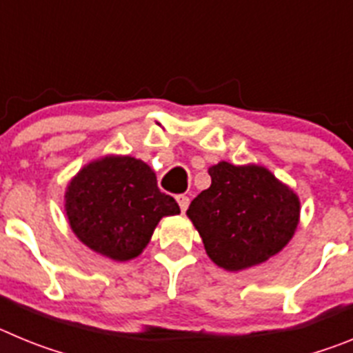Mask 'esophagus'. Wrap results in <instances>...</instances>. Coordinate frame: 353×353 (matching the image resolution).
<instances>
[{
  "label": "esophagus",
  "mask_w": 353,
  "mask_h": 353,
  "mask_svg": "<svg viewBox=\"0 0 353 353\" xmlns=\"http://www.w3.org/2000/svg\"><path fill=\"white\" fill-rule=\"evenodd\" d=\"M176 201H179V205H180V210L185 212L187 207H189V196L179 194L176 196Z\"/></svg>",
  "instance_id": "1"
}]
</instances>
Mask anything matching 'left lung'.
<instances>
[{
  "instance_id": "obj_1",
  "label": "left lung",
  "mask_w": 353,
  "mask_h": 353,
  "mask_svg": "<svg viewBox=\"0 0 353 353\" xmlns=\"http://www.w3.org/2000/svg\"><path fill=\"white\" fill-rule=\"evenodd\" d=\"M212 183L189 205L187 215L205 251L223 269L244 270L277 254L293 236L301 215L297 194L263 166L219 162Z\"/></svg>"
}]
</instances>
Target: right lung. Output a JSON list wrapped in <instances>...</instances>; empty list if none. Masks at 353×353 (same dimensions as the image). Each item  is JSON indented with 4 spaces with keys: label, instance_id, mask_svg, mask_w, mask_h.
I'll list each match as a JSON object with an SVG mask.
<instances>
[{
    "label": "right lung",
    "instance_id": "add662e5",
    "mask_svg": "<svg viewBox=\"0 0 353 353\" xmlns=\"http://www.w3.org/2000/svg\"><path fill=\"white\" fill-rule=\"evenodd\" d=\"M65 210L77 239L114 261L141 254L159 221L180 214L179 203L157 187L152 168L129 155L84 166L68 183Z\"/></svg>",
    "mask_w": 353,
    "mask_h": 353
}]
</instances>
